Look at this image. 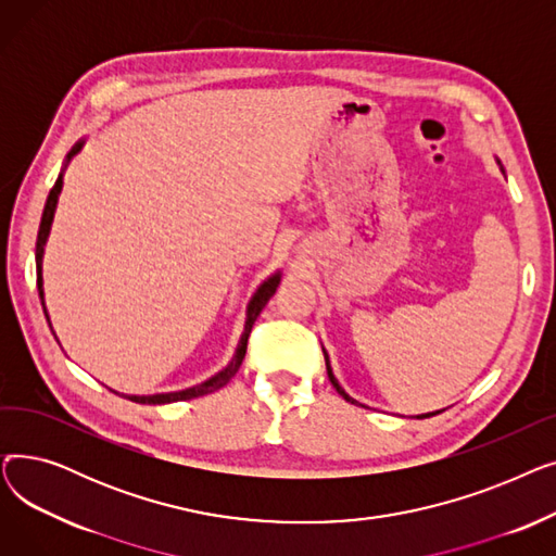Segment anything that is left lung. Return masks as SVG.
Here are the masks:
<instances>
[{
  "label": "left lung",
  "mask_w": 556,
  "mask_h": 556,
  "mask_svg": "<svg viewBox=\"0 0 556 556\" xmlns=\"http://www.w3.org/2000/svg\"><path fill=\"white\" fill-rule=\"evenodd\" d=\"M495 162H498V166H501V170H503V175H505V168H503V164H501V160L495 157ZM323 352H325V346H323ZM325 361H327V374H329V381H331V386L336 388V392L344 399V401H349V403H354V405H361L356 399H352L349 396L342 388H340V383H338V378L333 376V369H331V361H329V356H327V352H325ZM442 410H437V413H426V415H417V419H426V417H432V415H440Z\"/></svg>",
  "instance_id": "left-lung-1"
}]
</instances>
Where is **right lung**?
<instances>
[{
	"label": "right lung",
	"instance_id": "right-lung-1",
	"mask_svg": "<svg viewBox=\"0 0 556 556\" xmlns=\"http://www.w3.org/2000/svg\"><path fill=\"white\" fill-rule=\"evenodd\" d=\"M85 146V139H80L74 149L67 153L65 157V164H63V170L58 173V180L53 185V189L49 191V198H47V204H45V212H42V220H40V229H38V243H36V270H38V293H40V302H42V308H45V317L47 323L51 327V319H49V313H47V306H45V288H42V256H45V245H47V239H49V231H51V223H53V214H55V207H58V195H61L63 191V175H65V168L67 164L74 160V155L80 153V149ZM281 281V270L273 273L266 281H263L256 290L254 295L250 298L248 302V308H245V327H243V333H241V340L237 344V352H233L231 361L227 363V367H223L218 374H214L212 378H207V381H202L193 388H187V390H180V392H164V394H149V396H139V394H126V399L135 401V403H146V405H164V403H175V401H189V399H195V396H204V394H212L216 390H220L223 386H227L233 374L239 371L243 358H245V352H248V338H250V331H252V325L256 323L258 313L263 311V306L268 304V300L275 295V290ZM53 331V329H51ZM55 336V331H53ZM114 392V390H112ZM119 394V392H114Z\"/></svg>",
	"mask_w": 556,
	"mask_h": 556
}]
</instances>
